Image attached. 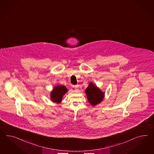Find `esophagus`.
Here are the masks:
<instances>
[{
  "label": "esophagus",
  "mask_w": 154,
  "mask_h": 154,
  "mask_svg": "<svg viewBox=\"0 0 154 154\" xmlns=\"http://www.w3.org/2000/svg\"><path fill=\"white\" fill-rule=\"evenodd\" d=\"M74 88H75V90H79V89H78V88H79L78 85H75V86H74Z\"/></svg>",
  "instance_id": "esophagus-1"
}]
</instances>
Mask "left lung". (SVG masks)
<instances>
[{"mask_svg": "<svg viewBox=\"0 0 154 154\" xmlns=\"http://www.w3.org/2000/svg\"><path fill=\"white\" fill-rule=\"evenodd\" d=\"M85 93L88 102L92 106L99 104L104 99V92L101 91L100 88L96 86L92 82L90 83L85 90Z\"/></svg>", "mask_w": 154, "mask_h": 154, "instance_id": "8db88e82", "label": "left lung"}]
</instances>
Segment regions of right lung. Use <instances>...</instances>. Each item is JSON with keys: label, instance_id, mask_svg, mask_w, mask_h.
<instances>
[{"label": "right lung", "instance_id": "add662e5", "mask_svg": "<svg viewBox=\"0 0 154 154\" xmlns=\"http://www.w3.org/2000/svg\"><path fill=\"white\" fill-rule=\"evenodd\" d=\"M67 91L66 87L63 85H58L51 92L50 99L54 103H60L62 100L63 96Z\"/></svg>", "mask_w": 154, "mask_h": 154}]
</instances>
